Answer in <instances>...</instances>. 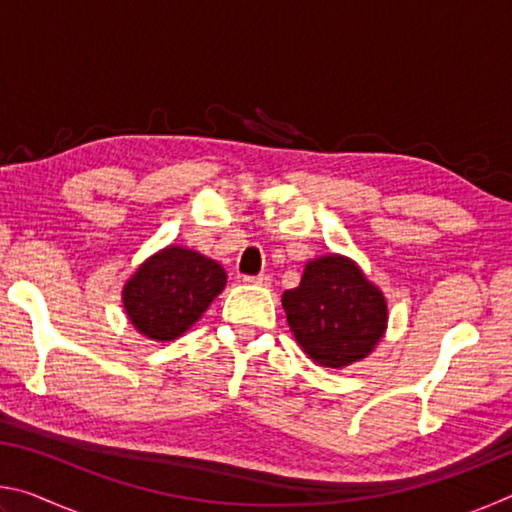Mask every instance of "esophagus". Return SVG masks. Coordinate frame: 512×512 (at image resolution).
<instances>
[{
	"label": "esophagus",
	"instance_id": "esophagus-1",
	"mask_svg": "<svg viewBox=\"0 0 512 512\" xmlns=\"http://www.w3.org/2000/svg\"><path fill=\"white\" fill-rule=\"evenodd\" d=\"M246 284H257V287H268L271 284V275L259 273V275H244Z\"/></svg>",
	"mask_w": 512,
	"mask_h": 512
}]
</instances>
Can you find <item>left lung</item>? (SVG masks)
Listing matches in <instances>:
<instances>
[{
  "label": "left lung",
  "mask_w": 512,
  "mask_h": 512,
  "mask_svg": "<svg viewBox=\"0 0 512 512\" xmlns=\"http://www.w3.org/2000/svg\"><path fill=\"white\" fill-rule=\"evenodd\" d=\"M282 307L302 352L323 368H348L384 339L388 302L361 266L345 255L309 259Z\"/></svg>",
  "instance_id": "8db88e82"
}]
</instances>
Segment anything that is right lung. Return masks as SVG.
Instances as JSON below:
<instances>
[{
    "label": "right lung",
    "mask_w": 512,
    "mask_h": 512,
    "mask_svg": "<svg viewBox=\"0 0 512 512\" xmlns=\"http://www.w3.org/2000/svg\"><path fill=\"white\" fill-rule=\"evenodd\" d=\"M228 275L192 248L167 246L146 257L124 282L121 302L131 325L149 341H176L225 289Z\"/></svg>",
    "instance_id": "add662e5"
}]
</instances>
